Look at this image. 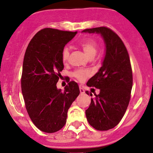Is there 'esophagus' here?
Returning <instances> with one entry per match:
<instances>
[{"label":"esophagus","mask_w":153,"mask_h":153,"mask_svg":"<svg viewBox=\"0 0 153 153\" xmlns=\"http://www.w3.org/2000/svg\"><path fill=\"white\" fill-rule=\"evenodd\" d=\"M80 93H81V94H84L85 91H84L83 88H82L81 87H80Z\"/></svg>","instance_id":"34e87169"}]
</instances>
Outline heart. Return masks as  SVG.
I'll return each instance as SVG.
<instances>
[{
  "mask_svg": "<svg viewBox=\"0 0 153 153\" xmlns=\"http://www.w3.org/2000/svg\"><path fill=\"white\" fill-rule=\"evenodd\" d=\"M84 53L88 57V58L91 57H95L97 51V44L95 40L93 39H88L82 41L80 43ZM69 56V48L65 47L62 51V60L63 61H66L68 58ZM89 75V72L87 71H83V70H79V71H75L73 73V75L78 79L79 80H82L87 75Z\"/></svg>",
  "mask_w": 153,
  "mask_h": 153,
  "instance_id": "heart-1",
  "label": "heart"
}]
</instances>
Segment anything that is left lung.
I'll return each mask as SVG.
<instances>
[{
	"instance_id": "obj_1",
	"label": "left lung",
	"mask_w": 153,
	"mask_h": 153,
	"mask_svg": "<svg viewBox=\"0 0 153 153\" xmlns=\"http://www.w3.org/2000/svg\"><path fill=\"white\" fill-rule=\"evenodd\" d=\"M82 33L100 34L105 45L102 66L87 82L88 86L97 88L100 93L91 98L86 117L95 129H112L123 118L130 102L132 73L129 55L122 40L110 28L94 27Z\"/></svg>"
}]
</instances>
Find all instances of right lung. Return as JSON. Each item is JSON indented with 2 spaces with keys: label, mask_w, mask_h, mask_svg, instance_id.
<instances>
[{
  "label": "right lung",
  "mask_w": 153,
  "mask_h": 153,
  "mask_svg": "<svg viewBox=\"0 0 153 153\" xmlns=\"http://www.w3.org/2000/svg\"><path fill=\"white\" fill-rule=\"evenodd\" d=\"M76 34L44 28L35 35L25 51L22 93L29 117L44 132L52 133L63 128L68 110L80 94L75 81L69 82L63 91L56 86L64 68L62 51Z\"/></svg>",
  "instance_id": "obj_1"
}]
</instances>
